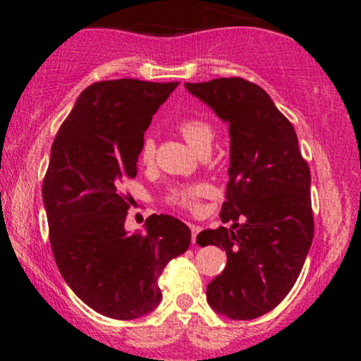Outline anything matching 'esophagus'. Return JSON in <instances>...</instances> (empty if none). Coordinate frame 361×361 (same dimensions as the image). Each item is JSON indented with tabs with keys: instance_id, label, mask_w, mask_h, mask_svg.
Wrapping results in <instances>:
<instances>
[{
	"instance_id": "1",
	"label": "esophagus",
	"mask_w": 361,
	"mask_h": 361,
	"mask_svg": "<svg viewBox=\"0 0 361 361\" xmlns=\"http://www.w3.org/2000/svg\"><path fill=\"white\" fill-rule=\"evenodd\" d=\"M190 229H192V243L195 244V243H197V235H198V233H200V231H202V227H200V226H195V224H192V226H190Z\"/></svg>"
}]
</instances>
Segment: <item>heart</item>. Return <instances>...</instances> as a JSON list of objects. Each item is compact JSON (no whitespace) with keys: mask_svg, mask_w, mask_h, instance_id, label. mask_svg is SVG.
I'll list each match as a JSON object with an SVG mask.
<instances>
[{"mask_svg":"<svg viewBox=\"0 0 361 361\" xmlns=\"http://www.w3.org/2000/svg\"><path fill=\"white\" fill-rule=\"evenodd\" d=\"M180 132L183 134V137L186 139V142L192 146L195 151H200L207 146H212L214 140V130L210 127L209 122L200 118H186L180 123ZM154 140L151 137H144L142 144H140L139 149V159L140 163L149 164L154 157ZM209 193V186L204 183H197V185H188V186H181V188H175L171 193H169L168 200L169 204L178 205V207H185V209H195L204 195Z\"/></svg>","mask_w":361,"mask_h":361,"instance_id":"1","label":"heart"}]
</instances>
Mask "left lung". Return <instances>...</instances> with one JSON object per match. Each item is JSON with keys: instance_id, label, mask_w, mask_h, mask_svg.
Here are the masks:
<instances>
[{"instance_id": "left-lung-1", "label": "left lung", "mask_w": 361, "mask_h": 361, "mask_svg": "<svg viewBox=\"0 0 361 361\" xmlns=\"http://www.w3.org/2000/svg\"><path fill=\"white\" fill-rule=\"evenodd\" d=\"M229 123V181L221 221L200 246L226 251L227 264L207 285L217 314L250 321L275 309L299 279L314 238L310 171L299 140L263 88L241 78L185 82Z\"/></svg>"}]
</instances>
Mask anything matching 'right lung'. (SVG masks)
<instances>
[{"mask_svg": "<svg viewBox=\"0 0 361 361\" xmlns=\"http://www.w3.org/2000/svg\"><path fill=\"white\" fill-rule=\"evenodd\" d=\"M178 82L111 80L78 97L54 139L42 200L62 279L102 316L130 321L157 307V279L192 241L188 226L152 214L128 234L123 195L137 175L139 149L152 115Z\"/></svg>", "mask_w": 361, "mask_h": 361, "instance_id": "obj_1", "label": "right lung"}]
</instances>
